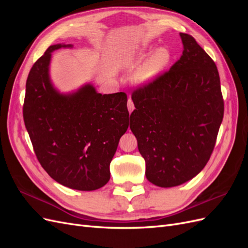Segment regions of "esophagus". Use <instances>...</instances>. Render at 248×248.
<instances>
[{"mask_svg":"<svg viewBox=\"0 0 248 248\" xmlns=\"http://www.w3.org/2000/svg\"><path fill=\"white\" fill-rule=\"evenodd\" d=\"M127 108H128L129 112H132V110L134 109V104H133L131 98H128V101H127Z\"/></svg>","mask_w":248,"mask_h":248,"instance_id":"34e87169","label":"esophagus"}]
</instances>
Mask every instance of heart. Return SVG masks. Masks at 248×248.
I'll use <instances>...</instances> for the list:
<instances>
[{
	"label": "heart",
	"mask_w": 248,
	"mask_h": 248,
	"mask_svg": "<svg viewBox=\"0 0 248 248\" xmlns=\"http://www.w3.org/2000/svg\"><path fill=\"white\" fill-rule=\"evenodd\" d=\"M170 61V54L166 48H159L140 65L133 76V80L139 85L148 84L163 70Z\"/></svg>",
	"instance_id": "obj_1"
}]
</instances>
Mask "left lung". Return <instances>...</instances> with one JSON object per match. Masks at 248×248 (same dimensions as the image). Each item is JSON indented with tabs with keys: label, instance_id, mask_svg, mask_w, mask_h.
Here are the masks:
<instances>
[{
	"label": "left lung",
	"instance_id": "obj_1",
	"mask_svg": "<svg viewBox=\"0 0 248 248\" xmlns=\"http://www.w3.org/2000/svg\"><path fill=\"white\" fill-rule=\"evenodd\" d=\"M167 71L131 94L130 129L146 161V177L160 187L183 184L210 159L223 118L220 78L213 60L191 35Z\"/></svg>",
	"mask_w": 248,
	"mask_h": 248
}]
</instances>
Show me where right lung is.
<instances>
[{
  "label": "right lung",
  "mask_w": 248,
  "mask_h": 248,
  "mask_svg": "<svg viewBox=\"0 0 248 248\" xmlns=\"http://www.w3.org/2000/svg\"><path fill=\"white\" fill-rule=\"evenodd\" d=\"M50 46L34 63L26 84L24 121L34 152L47 174L66 187L90 191L106 185L120 138L129 125L127 95L100 94L91 85L62 95L52 87Z\"/></svg>",
  "instance_id": "1"
}]
</instances>
